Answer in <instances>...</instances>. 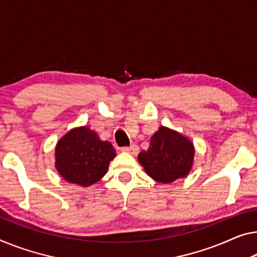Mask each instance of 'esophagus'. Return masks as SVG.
Masks as SVG:
<instances>
[{
  "instance_id": "34e87169",
  "label": "esophagus",
  "mask_w": 257,
  "mask_h": 257,
  "mask_svg": "<svg viewBox=\"0 0 257 257\" xmlns=\"http://www.w3.org/2000/svg\"><path fill=\"white\" fill-rule=\"evenodd\" d=\"M121 150L123 152L130 153V155H137V153H139V147H137L136 144H133V145H130V147L122 148Z\"/></svg>"
}]
</instances>
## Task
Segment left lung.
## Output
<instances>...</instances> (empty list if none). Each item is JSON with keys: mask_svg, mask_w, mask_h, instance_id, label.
Wrapping results in <instances>:
<instances>
[{"mask_svg": "<svg viewBox=\"0 0 257 257\" xmlns=\"http://www.w3.org/2000/svg\"><path fill=\"white\" fill-rule=\"evenodd\" d=\"M194 157L195 147L188 137L160 125L152 135L148 150L142 151L137 159L155 181L171 183L190 173Z\"/></svg>", "mask_w": 257, "mask_h": 257, "instance_id": "8db88e82", "label": "left lung"}]
</instances>
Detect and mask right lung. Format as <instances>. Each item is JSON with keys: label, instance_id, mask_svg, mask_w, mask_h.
<instances>
[{"label": "right lung", "instance_id": "right-lung-1", "mask_svg": "<svg viewBox=\"0 0 257 257\" xmlns=\"http://www.w3.org/2000/svg\"><path fill=\"white\" fill-rule=\"evenodd\" d=\"M116 157L113 145L87 125L69 130L55 147V167L67 182L90 187L107 173Z\"/></svg>", "mask_w": 257, "mask_h": 257}]
</instances>
